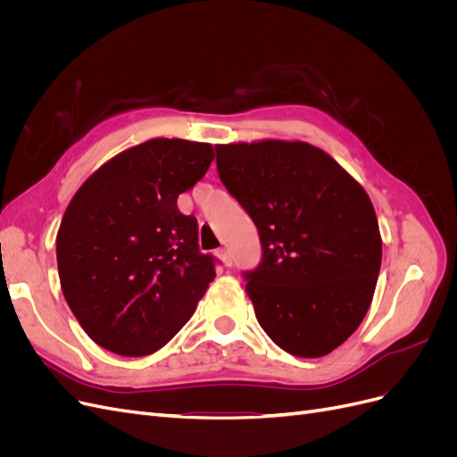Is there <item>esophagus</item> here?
Listing matches in <instances>:
<instances>
[{
	"instance_id": "34e87169",
	"label": "esophagus",
	"mask_w": 457,
	"mask_h": 457,
	"mask_svg": "<svg viewBox=\"0 0 457 457\" xmlns=\"http://www.w3.org/2000/svg\"><path fill=\"white\" fill-rule=\"evenodd\" d=\"M215 255H217L220 261H223L225 267H230V265H232V257H230V252L227 250V247H220V250L215 252Z\"/></svg>"
}]
</instances>
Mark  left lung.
I'll return each instance as SVG.
<instances>
[{"instance_id": "obj_1", "label": "left lung", "mask_w": 457, "mask_h": 457, "mask_svg": "<svg viewBox=\"0 0 457 457\" xmlns=\"http://www.w3.org/2000/svg\"><path fill=\"white\" fill-rule=\"evenodd\" d=\"M217 171L259 230L262 257L244 272L265 334L318 358L361 326L376 292L381 234L366 190L301 141L217 145Z\"/></svg>"}]
</instances>
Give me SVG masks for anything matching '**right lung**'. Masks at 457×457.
<instances>
[{
  "label": "right lung",
  "instance_id": "obj_1",
  "mask_svg": "<svg viewBox=\"0 0 457 457\" xmlns=\"http://www.w3.org/2000/svg\"><path fill=\"white\" fill-rule=\"evenodd\" d=\"M213 146L150 139L101 165L68 204L57 234L59 278L86 334L121 356L162 349L215 278L198 220L177 198L210 170Z\"/></svg>",
  "mask_w": 457,
  "mask_h": 457
}]
</instances>
